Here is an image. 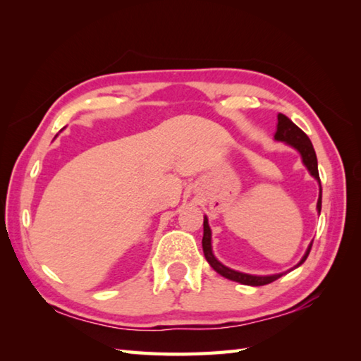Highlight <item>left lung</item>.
<instances>
[{"instance_id":"obj_1","label":"left lung","mask_w":361,"mask_h":361,"mask_svg":"<svg viewBox=\"0 0 361 361\" xmlns=\"http://www.w3.org/2000/svg\"><path fill=\"white\" fill-rule=\"evenodd\" d=\"M274 140L276 141H282L291 147L296 149L299 153H301V158H302V163L304 166L307 167V171L310 172V175L313 178L318 180L319 183V197H318V203H317V209L318 212H321V197H323V190H321V180H319V173H318V161H317V153L315 149H313V145L309 140V136L305 135L301 128H299L296 124H293L286 114L279 113L278 114V130H276L274 133ZM313 243V242H312ZM312 243L309 245L307 251H305V255L302 256V259L299 260V265L304 264V260L307 259L310 248H312ZM203 252H204V257L208 260L209 265L216 270L219 274L224 276V278L229 279V281H235V282H240L243 286H252V287H259V286H267V283H270L276 279H279L282 274L286 273H279V274H270V276H255V274H247V273H240V271H235L231 270V268L225 267L221 262L216 259L212 252V245H211V228L208 224V217L204 216L203 220ZM295 267V268H296Z\"/></svg>"}]
</instances>
